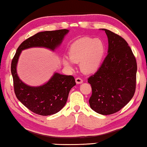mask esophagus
<instances>
[{
	"label": "esophagus",
	"instance_id": "34e87169",
	"mask_svg": "<svg viewBox=\"0 0 147 147\" xmlns=\"http://www.w3.org/2000/svg\"><path fill=\"white\" fill-rule=\"evenodd\" d=\"M75 81H76V83L77 84H80L83 83V80L80 78H76L75 79Z\"/></svg>",
	"mask_w": 147,
	"mask_h": 147
}]
</instances>
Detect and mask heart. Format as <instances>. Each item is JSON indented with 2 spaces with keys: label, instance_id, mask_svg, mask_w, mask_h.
<instances>
[{
  "label": "heart",
  "instance_id": "1",
  "mask_svg": "<svg viewBox=\"0 0 147 147\" xmlns=\"http://www.w3.org/2000/svg\"><path fill=\"white\" fill-rule=\"evenodd\" d=\"M106 45L100 39L83 38L71 45L69 50V57H63V62L69 69L73 68V62L80 63V67L87 74L95 72L100 66L104 54Z\"/></svg>",
  "mask_w": 147,
  "mask_h": 147
}]
</instances>
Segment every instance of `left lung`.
Here are the masks:
<instances>
[{
    "label": "left lung",
    "mask_w": 147,
    "mask_h": 147,
    "mask_svg": "<svg viewBox=\"0 0 147 147\" xmlns=\"http://www.w3.org/2000/svg\"><path fill=\"white\" fill-rule=\"evenodd\" d=\"M108 54L98 71L88 78L91 108L102 115L117 112L132 98L136 91L137 63L124 39L109 30Z\"/></svg>",
    "instance_id": "8db88e82"
}]
</instances>
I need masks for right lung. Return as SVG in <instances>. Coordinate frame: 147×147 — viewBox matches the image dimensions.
I'll return each instance as SVG.
<instances>
[{"label":"right lung","mask_w":147,"mask_h":147,"mask_svg":"<svg viewBox=\"0 0 147 147\" xmlns=\"http://www.w3.org/2000/svg\"><path fill=\"white\" fill-rule=\"evenodd\" d=\"M69 30L39 32L26 39L17 49L11 64L14 91L18 100L36 114L47 116L58 113L65 105L69 91L76 85L73 76L54 73L46 84L30 86L24 84L18 76L17 65L22 51L32 47H44L54 51L60 45Z\"/></svg>","instance_id":"obj_1"}]
</instances>
